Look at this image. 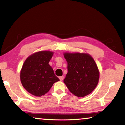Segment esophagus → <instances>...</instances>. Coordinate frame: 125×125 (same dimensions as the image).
<instances>
[{"instance_id": "34e87169", "label": "esophagus", "mask_w": 125, "mask_h": 125, "mask_svg": "<svg viewBox=\"0 0 125 125\" xmlns=\"http://www.w3.org/2000/svg\"><path fill=\"white\" fill-rule=\"evenodd\" d=\"M59 79L60 81H62L63 79H64V76H60L59 77Z\"/></svg>"}]
</instances>
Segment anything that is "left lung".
<instances>
[{
    "mask_svg": "<svg viewBox=\"0 0 125 125\" xmlns=\"http://www.w3.org/2000/svg\"><path fill=\"white\" fill-rule=\"evenodd\" d=\"M68 73L64 83L73 94L83 97L96 88L100 72L93 58L86 53H64Z\"/></svg>",
    "mask_w": 125,
    "mask_h": 125,
    "instance_id": "obj_1",
    "label": "left lung"
}]
</instances>
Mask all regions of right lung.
Wrapping results in <instances>:
<instances>
[{
  "mask_svg": "<svg viewBox=\"0 0 125 125\" xmlns=\"http://www.w3.org/2000/svg\"><path fill=\"white\" fill-rule=\"evenodd\" d=\"M53 52L39 51L28 56L20 71V81L27 92L41 97L49 92L54 83L60 81L49 62Z\"/></svg>",
  "mask_w": 125,
  "mask_h": 125,
  "instance_id": "obj_1",
  "label": "right lung"
}]
</instances>
